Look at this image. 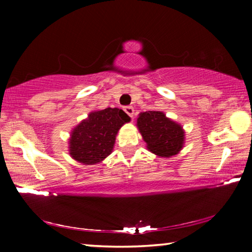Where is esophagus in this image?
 <instances>
[{"instance_id":"obj_1","label":"esophagus","mask_w":252,"mask_h":252,"mask_svg":"<svg viewBox=\"0 0 252 252\" xmlns=\"http://www.w3.org/2000/svg\"><path fill=\"white\" fill-rule=\"evenodd\" d=\"M125 111H126V113L127 116H129L130 118H133V117H134V109L132 108V106H126Z\"/></svg>"}]
</instances>
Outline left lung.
<instances>
[{
  "label": "left lung",
  "mask_w": 252,
  "mask_h": 252,
  "mask_svg": "<svg viewBox=\"0 0 252 252\" xmlns=\"http://www.w3.org/2000/svg\"><path fill=\"white\" fill-rule=\"evenodd\" d=\"M136 126L147 143V149L158 157L178 155L185 146V130L162 111H146L139 114Z\"/></svg>",
  "instance_id": "obj_1"
}]
</instances>
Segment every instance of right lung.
I'll list each match as a JSON object with an SVG mask.
<instances>
[{"label": "right lung", "mask_w": 252, "mask_h": 252, "mask_svg": "<svg viewBox=\"0 0 252 252\" xmlns=\"http://www.w3.org/2000/svg\"><path fill=\"white\" fill-rule=\"evenodd\" d=\"M130 120L125 111L118 108L92 111L71 131V158L85 165L100 163L112 153L119 130Z\"/></svg>", "instance_id": "obj_1"}]
</instances>
